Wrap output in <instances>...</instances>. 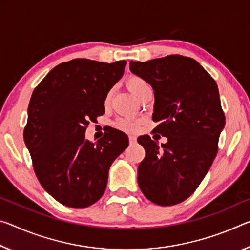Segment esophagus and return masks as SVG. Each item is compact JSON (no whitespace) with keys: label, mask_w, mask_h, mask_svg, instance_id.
Returning a JSON list of instances; mask_svg holds the SVG:
<instances>
[{"label":"esophagus","mask_w":250,"mask_h":250,"mask_svg":"<svg viewBox=\"0 0 250 250\" xmlns=\"http://www.w3.org/2000/svg\"><path fill=\"white\" fill-rule=\"evenodd\" d=\"M136 141H137L136 136H133V134H130V136H129V142H130V144H131V145L136 144Z\"/></svg>","instance_id":"esophagus-1"}]
</instances>
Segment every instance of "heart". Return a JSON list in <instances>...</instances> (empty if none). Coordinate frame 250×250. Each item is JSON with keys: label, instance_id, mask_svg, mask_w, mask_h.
<instances>
[{"label": "heart", "instance_id": "heart-1", "mask_svg": "<svg viewBox=\"0 0 250 250\" xmlns=\"http://www.w3.org/2000/svg\"><path fill=\"white\" fill-rule=\"evenodd\" d=\"M126 86H128L130 92H131L136 98L139 96L142 91L150 88L149 83L141 77H138V75H130V77L126 79ZM110 98L111 92L106 94L105 104H108ZM138 125H139V121L131 117H122L117 119L116 121L117 128L125 130V131H133V130H136L138 128Z\"/></svg>", "mask_w": 250, "mask_h": 250}]
</instances>
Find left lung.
<instances>
[{
  "label": "left lung",
  "mask_w": 250,
  "mask_h": 250,
  "mask_svg": "<svg viewBox=\"0 0 250 250\" xmlns=\"http://www.w3.org/2000/svg\"><path fill=\"white\" fill-rule=\"evenodd\" d=\"M130 71L152 86L153 131L167 137L159 146L149 136L138 142L146 150L138 167V185L146 198L172 206L195 192L218 151L225 126L215 80L196 60L168 55L146 62H130Z\"/></svg>",
  "instance_id": "8db88e82"
}]
</instances>
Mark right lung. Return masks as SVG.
<instances>
[{
    "label": "right lung",
    "mask_w": 250,
    "mask_h": 250,
    "mask_svg": "<svg viewBox=\"0 0 250 250\" xmlns=\"http://www.w3.org/2000/svg\"><path fill=\"white\" fill-rule=\"evenodd\" d=\"M126 61L74 59L61 63L34 89L27 108L24 141L40 184L59 203L86 208L104 195L112 162L129 146L128 136L111 128L92 144L89 121L104 113L111 88Z\"/></svg>",
    "instance_id": "1"
}]
</instances>
